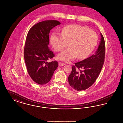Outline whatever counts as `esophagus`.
<instances>
[{
	"label": "esophagus",
	"mask_w": 123,
	"mask_h": 123,
	"mask_svg": "<svg viewBox=\"0 0 123 123\" xmlns=\"http://www.w3.org/2000/svg\"><path fill=\"white\" fill-rule=\"evenodd\" d=\"M59 65H60V66H64V65H65V64L64 63H62V62H59Z\"/></svg>",
	"instance_id": "esophagus-1"
}]
</instances>
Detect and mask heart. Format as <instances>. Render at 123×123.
Returning <instances> with one entry per match:
<instances>
[{"label": "heart", "mask_w": 123, "mask_h": 123, "mask_svg": "<svg viewBox=\"0 0 123 123\" xmlns=\"http://www.w3.org/2000/svg\"><path fill=\"white\" fill-rule=\"evenodd\" d=\"M98 36L93 30L78 25L64 27L61 34L54 32L51 37V42L54 50L59 52L68 46L69 48L58 55L59 59L66 62L76 59L86 58L96 46Z\"/></svg>", "instance_id": "heart-1"}]
</instances>
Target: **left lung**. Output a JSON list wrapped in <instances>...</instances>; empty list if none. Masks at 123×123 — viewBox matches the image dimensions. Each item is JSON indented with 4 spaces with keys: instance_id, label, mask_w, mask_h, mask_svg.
Returning <instances> with one entry per match:
<instances>
[{
    "instance_id": "8db88e82",
    "label": "left lung",
    "mask_w": 123,
    "mask_h": 123,
    "mask_svg": "<svg viewBox=\"0 0 123 123\" xmlns=\"http://www.w3.org/2000/svg\"><path fill=\"white\" fill-rule=\"evenodd\" d=\"M96 52L81 61L75 63L68 77L70 86L77 91L84 90L91 86L99 75L104 63L105 42L102 34Z\"/></svg>"
}]
</instances>
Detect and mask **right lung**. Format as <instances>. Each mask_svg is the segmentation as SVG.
<instances>
[{
    "label": "right lung",
    "mask_w": 123,
    "mask_h": 123,
    "mask_svg": "<svg viewBox=\"0 0 123 123\" xmlns=\"http://www.w3.org/2000/svg\"><path fill=\"white\" fill-rule=\"evenodd\" d=\"M60 24L56 20H47L36 24L29 29L24 48V58L31 79L40 85L49 82L59 64L57 61L48 62L55 55L49 48L50 31Z\"/></svg>",
    "instance_id": "obj_1"
}]
</instances>
